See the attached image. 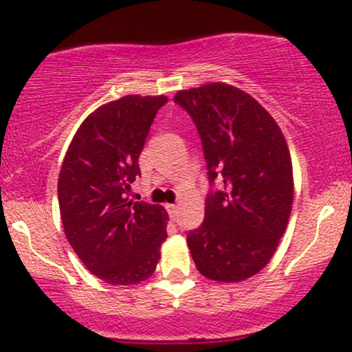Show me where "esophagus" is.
<instances>
[{
  "label": "esophagus",
  "instance_id": "esophagus-1",
  "mask_svg": "<svg viewBox=\"0 0 352 352\" xmlns=\"http://www.w3.org/2000/svg\"><path fill=\"white\" fill-rule=\"evenodd\" d=\"M167 211L170 212L172 217H175L179 212V204H167Z\"/></svg>",
  "mask_w": 352,
  "mask_h": 352
}]
</instances>
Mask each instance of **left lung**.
I'll use <instances>...</instances> for the list:
<instances>
[{"instance_id": "8db88e82", "label": "left lung", "mask_w": 352, "mask_h": 352, "mask_svg": "<svg viewBox=\"0 0 352 352\" xmlns=\"http://www.w3.org/2000/svg\"><path fill=\"white\" fill-rule=\"evenodd\" d=\"M173 102L197 124L209 190L204 221L186 234L199 273L239 283L271 260L291 216L294 182L278 123L240 89L222 82L177 92Z\"/></svg>"}]
</instances>
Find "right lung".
Returning a JSON list of instances; mask_svg holds the SVG:
<instances>
[{
	"label": "right lung",
	"instance_id": "obj_1",
	"mask_svg": "<svg viewBox=\"0 0 352 352\" xmlns=\"http://www.w3.org/2000/svg\"><path fill=\"white\" fill-rule=\"evenodd\" d=\"M164 96H124L84 120L66 151L58 203L69 245L109 284L148 279L167 239L166 209L130 199L140 159Z\"/></svg>",
	"mask_w": 352,
	"mask_h": 352
}]
</instances>
